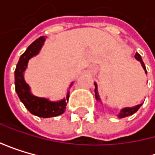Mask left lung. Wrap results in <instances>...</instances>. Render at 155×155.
Wrapping results in <instances>:
<instances>
[{"label":"left lung","instance_id":"left-lung-1","mask_svg":"<svg viewBox=\"0 0 155 155\" xmlns=\"http://www.w3.org/2000/svg\"><path fill=\"white\" fill-rule=\"evenodd\" d=\"M135 58H136V59H137V60H139V61L141 63V65H142V67H143V69H144L145 72L147 73V71H146V68H145V65H144V63H143V61H142V58H141L140 55V54H138V53H136ZM95 86H96V89H95L96 98H97V100L100 101V98H99V97H98V95H97V84H95ZM140 106H141V104H139V105H137V106H135V107H132V108H126V109H123V110H121V112L119 114V115H118V116H119L120 118H124V117H127V116L132 115L133 114H135V112L140 109Z\"/></svg>","mask_w":155,"mask_h":155}]
</instances>
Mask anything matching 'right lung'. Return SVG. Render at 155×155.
<instances>
[{
	"instance_id": "1",
	"label": "right lung",
	"mask_w": 155,
	"mask_h": 155,
	"mask_svg": "<svg viewBox=\"0 0 155 155\" xmlns=\"http://www.w3.org/2000/svg\"><path fill=\"white\" fill-rule=\"evenodd\" d=\"M45 40V36H41L35 40L21 55L15 71V84L17 95L31 114L41 118H49L63 114L67 106L66 100L62 99L58 102H52L46 98L32 96L29 92V87L26 84L23 76V72L27 68L28 61L29 58L38 54L41 47L44 45ZM68 98L69 93L67 96V99Z\"/></svg>"
}]
</instances>
